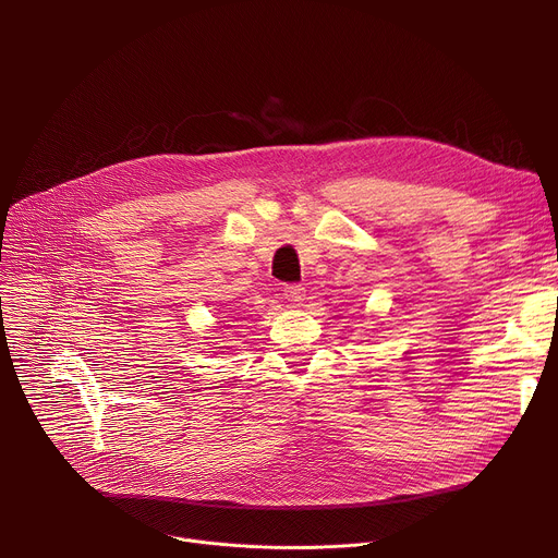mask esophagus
I'll list each match as a JSON object with an SVG mask.
<instances>
[{"mask_svg":"<svg viewBox=\"0 0 558 558\" xmlns=\"http://www.w3.org/2000/svg\"><path fill=\"white\" fill-rule=\"evenodd\" d=\"M282 291H284V298L291 304H302L304 298H306V289L302 284H287Z\"/></svg>","mask_w":558,"mask_h":558,"instance_id":"obj_1","label":"esophagus"}]
</instances>
